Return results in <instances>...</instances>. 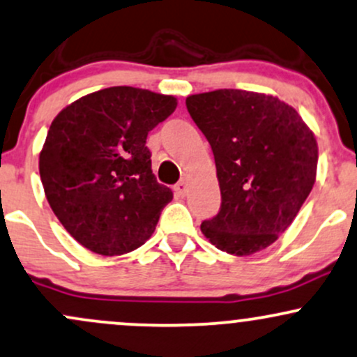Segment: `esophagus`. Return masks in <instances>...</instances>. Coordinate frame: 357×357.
<instances>
[{"mask_svg":"<svg viewBox=\"0 0 357 357\" xmlns=\"http://www.w3.org/2000/svg\"><path fill=\"white\" fill-rule=\"evenodd\" d=\"M174 193L178 195V197H185L188 193V181L186 179H181V181L178 183V185L174 186Z\"/></svg>","mask_w":357,"mask_h":357,"instance_id":"obj_1","label":"esophagus"}]
</instances>
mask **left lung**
Returning <instances> with one entry per match:
<instances>
[{
  "label": "left lung",
  "instance_id": "left-lung-1",
  "mask_svg": "<svg viewBox=\"0 0 357 357\" xmlns=\"http://www.w3.org/2000/svg\"><path fill=\"white\" fill-rule=\"evenodd\" d=\"M186 108L210 142L222 193L203 236L234 256L269 248L315 183V135L295 108L264 93L217 89L188 96Z\"/></svg>",
  "mask_w": 357,
  "mask_h": 357
}]
</instances>
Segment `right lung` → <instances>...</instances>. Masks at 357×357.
I'll return each mask as SVG.
<instances>
[{
  "instance_id": "add662e5",
  "label": "right lung",
  "mask_w": 357,
  "mask_h": 357,
  "mask_svg": "<svg viewBox=\"0 0 357 357\" xmlns=\"http://www.w3.org/2000/svg\"><path fill=\"white\" fill-rule=\"evenodd\" d=\"M176 107L174 96L113 86L54 119L38 171L50 208L83 248L121 256L154 234L172 191L152 174L146 140Z\"/></svg>"
}]
</instances>
